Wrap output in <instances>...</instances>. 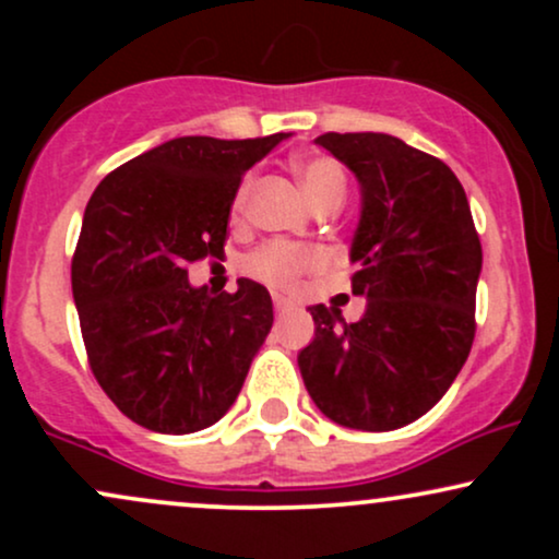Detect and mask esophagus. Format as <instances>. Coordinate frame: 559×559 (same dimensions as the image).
<instances>
[{"label":"esophagus","mask_w":559,"mask_h":559,"mask_svg":"<svg viewBox=\"0 0 559 559\" xmlns=\"http://www.w3.org/2000/svg\"><path fill=\"white\" fill-rule=\"evenodd\" d=\"M273 305H275V316H286L288 310H294L292 301H288L286 297H281V294H275V297H273Z\"/></svg>","instance_id":"esophagus-1"}]
</instances>
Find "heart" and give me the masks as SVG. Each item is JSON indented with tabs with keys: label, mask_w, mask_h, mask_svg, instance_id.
Returning <instances> with one entry per match:
<instances>
[{
	"label": "heart",
	"mask_w": 559,
	"mask_h": 559,
	"mask_svg": "<svg viewBox=\"0 0 559 559\" xmlns=\"http://www.w3.org/2000/svg\"><path fill=\"white\" fill-rule=\"evenodd\" d=\"M294 173L301 181V189L307 191L310 202L318 204L325 199H344L346 194V173L338 159L329 155L301 157L294 163ZM249 197V178L239 186L234 197V215H241L247 207ZM325 254L323 249L310 247V243H292V241H271L260 247L252 258L247 260V271L254 278L265 281L275 288H294L305 273L323 267Z\"/></svg>",
	"instance_id": "heart-1"
}]
</instances>
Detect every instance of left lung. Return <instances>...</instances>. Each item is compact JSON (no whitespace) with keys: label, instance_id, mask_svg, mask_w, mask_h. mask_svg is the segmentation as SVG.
Segmentation results:
<instances>
[{"label":"left lung","instance_id":"1","mask_svg":"<svg viewBox=\"0 0 559 559\" xmlns=\"http://www.w3.org/2000/svg\"><path fill=\"white\" fill-rule=\"evenodd\" d=\"M316 141L362 186L352 294L368 297V307L344 325L336 307H310L316 338L299 352V370L325 418L394 431L426 415L471 355L478 230L463 183L439 157L389 133Z\"/></svg>","mask_w":559,"mask_h":559}]
</instances>
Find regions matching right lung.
Masks as SVG:
<instances>
[{"label": "right lung", "instance_id": "obj_1", "mask_svg": "<svg viewBox=\"0 0 559 559\" xmlns=\"http://www.w3.org/2000/svg\"><path fill=\"white\" fill-rule=\"evenodd\" d=\"M284 133L181 136L102 178L70 265L88 368L115 407L157 433H194L228 413L273 325L265 286L213 297L189 265L223 258L243 173Z\"/></svg>", "mask_w": 559, "mask_h": 559}]
</instances>
